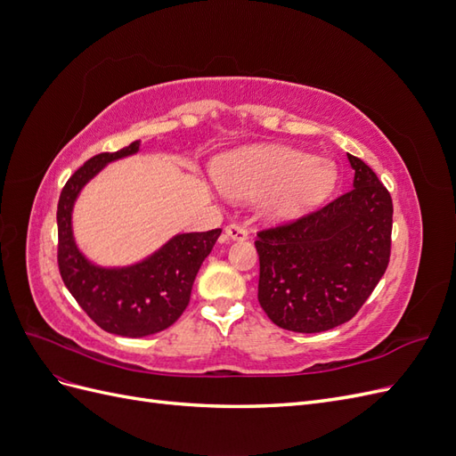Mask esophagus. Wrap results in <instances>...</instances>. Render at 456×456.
<instances>
[{"label":"esophagus","instance_id":"34e87169","mask_svg":"<svg viewBox=\"0 0 456 456\" xmlns=\"http://www.w3.org/2000/svg\"><path fill=\"white\" fill-rule=\"evenodd\" d=\"M224 233H226V238H230L233 241H243V240L249 238V232H247V228L241 226V224H236V223L228 224Z\"/></svg>","mask_w":456,"mask_h":456}]
</instances>
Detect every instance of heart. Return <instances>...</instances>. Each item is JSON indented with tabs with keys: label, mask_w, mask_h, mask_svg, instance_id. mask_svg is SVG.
<instances>
[{
	"label": "heart",
	"mask_w": 456,
	"mask_h": 456,
	"mask_svg": "<svg viewBox=\"0 0 456 456\" xmlns=\"http://www.w3.org/2000/svg\"><path fill=\"white\" fill-rule=\"evenodd\" d=\"M216 183L232 198H265V213L283 220L327 200L337 184V171L333 163L295 148L255 146L220 161Z\"/></svg>",
	"instance_id": "obj_1"
}]
</instances>
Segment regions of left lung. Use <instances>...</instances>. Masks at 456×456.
I'll return each instance as SVG.
<instances>
[{
    "label": "left lung",
    "instance_id": "left-lung-1",
    "mask_svg": "<svg viewBox=\"0 0 456 456\" xmlns=\"http://www.w3.org/2000/svg\"><path fill=\"white\" fill-rule=\"evenodd\" d=\"M354 188L308 215L256 233L258 302L295 333L350 322L390 262V191L367 163L350 156Z\"/></svg>",
    "mask_w": 456,
    "mask_h": 456
}]
</instances>
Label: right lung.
I'll return each instance as SVG.
<instances>
[{
	"mask_svg": "<svg viewBox=\"0 0 456 456\" xmlns=\"http://www.w3.org/2000/svg\"><path fill=\"white\" fill-rule=\"evenodd\" d=\"M139 151V141L86 161L68 178L59 207V272L77 305L101 329L119 337H148L171 327L186 310L201 262L220 228L178 233L146 260L127 268L94 266L79 253L72 233V209L91 178L104 165Z\"/></svg>",
	"mask_w": 456,
	"mask_h": 456,
	"instance_id": "1",
	"label": "right lung"
}]
</instances>
